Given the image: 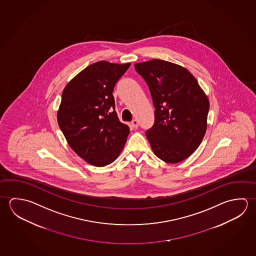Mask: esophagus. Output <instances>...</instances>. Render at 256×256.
<instances>
[{
	"mask_svg": "<svg viewBox=\"0 0 256 256\" xmlns=\"http://www.w3.org/2000/svg\"><path fill=\"white\" fill-rule=\"evenodd\" d=\"M131 126L132 128H138V122L136 120H133L132 122H131Z\"/></svg>",
	"mask_w": 256,
	"mask_h": 256,
	"instance_id": "esophagus-1",
	"label": "esophagus"
}]
</instances>
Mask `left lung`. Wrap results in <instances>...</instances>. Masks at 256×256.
Masks as SVG:
<instances>
[{
	"mask_svg": "<svg viewBox=\"0 0 256 256\" xmlns=\"http://www.w3.org/2000/svg\"><path fill=\"white\" fill-rule=\"evenodd\" d=\"M154 106V126L146 132L152 152L169 164L184 161L202 143L210 102L186 68L161 59L134 64Z\"/></svg>",
	"mask_w": 256,
	"mask_h": 256,
	"instance_id": "obj_1",
	"label": "left lung"
}]
</instances>
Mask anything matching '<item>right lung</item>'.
I'll return each mask as SVG.
<instances>
[{"label": "right lung", "instance_id": "1", "mask_svg": "<svg viewBox=\"0 0 256 256\" xmlns=\"http://www.w3.org/2000/svg\"><path fill=\"white\" fill-rule=\"evenodd\" d=\"M130 66L96 62L74 77L62 92L59 128L72 150L92 166L112 164L126 144L130 128L118 118L112 92Z\"/></svg>", "mask_w": 256, "mask_h": 256}]
</instances>
